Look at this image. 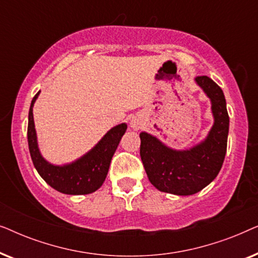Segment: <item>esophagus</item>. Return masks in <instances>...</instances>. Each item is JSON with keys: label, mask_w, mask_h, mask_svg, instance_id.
<instances>
[{"label": "esophagus", "mask_w": 258, "mask_h": 258, "mask_svg": "<svg viewBox=\"0 0 258 258\" xmlns=\"http://www.w3.org/2000/svg\"><path fill=\"white\" fill-rule=\"evenodd\" d=\"M130 126H132L133 129H137L140 126V122L139 119H137L136 117H133L132 119H130Z\"/></svg>", "instance_id": "34e87169"}]
</instances>
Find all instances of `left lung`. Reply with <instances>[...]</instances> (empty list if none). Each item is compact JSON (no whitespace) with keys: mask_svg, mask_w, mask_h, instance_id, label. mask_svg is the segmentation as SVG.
<instances>
[{"mask_svg":"<svg viewBox=\"0 0 258 258\" xmlns=\"http://www.w3.org/2000/svg\"><path fill=\"white\" fill-rule=\"evenodd\" d=\"M195 81L210 98L214 116V125L202 142L175 150L150 134H140L141 160L150 183L160 191L178 196L194 195L213 182L227 153L229 115L223 91L208 76Z\"/></svg>","mask_w":258,"mask_h":258,"instance_id":"left-lung-1","label":"left lung"}]
</instances>
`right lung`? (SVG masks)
Returning a JSON list of instances; mask_svg holds the SVG:
<instances>
[{"instance_id":"1","label":"right lung","mask_w":258,"mask_h":258,"mask_svg":"<svg viewBox=\"0 0 258 258\" xmlns=\"http://www.w3.org/2000/svg\"><path fill=\"white\" fill-rule=\"evenodd\" d=\"M40 91L31 101L28 116V146L34 167L51 188L67 195H87L96 191L108 175L112 155L126 130L125 123L114 126L86 155L72 163L55 165L45 161L40 153L35 130L33 107Z\"/></svg>"}]
</instances>
